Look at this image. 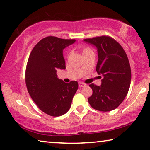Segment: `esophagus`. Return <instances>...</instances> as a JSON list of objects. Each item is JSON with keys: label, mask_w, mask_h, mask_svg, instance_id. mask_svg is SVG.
Here are the masks:
<instances>
[{"label": "esophagus", "mask_w": 150, "mask_h": 150, "mask_svg": "<svg viewBox=\"0 0 150 150\" xmlns=\"http://www.w3.org/2000/svg\"><path fill=\"white\" fill-rule=\"evenodd\" d=\"M86 86V84L84 83L83 82H79V87H85Z\"/></svg>", "instance_id": "obj_1"}]
</instances>
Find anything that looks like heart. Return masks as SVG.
<instances>
[{
  "label": "heart",
  "instance_id": "b5f03b06",
  "mask_svg": "<svg viewBox=\"0 0 150 150\" xmlns=\"http://www.w3.org/2000/svg\"><path fill=\"white\" fill-rule=\"evenodd\" d=\"M87 50H89V49H87V48H85V49H84V51H87Z\"/></svg>",
  "mask_w": 150,
  "mask_h": 150
}]
</instances>
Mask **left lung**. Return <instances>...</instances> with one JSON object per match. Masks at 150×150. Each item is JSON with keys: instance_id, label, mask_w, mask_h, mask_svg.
I'll return each instance as SVG.
<instances>
[{"instance_id": "obj_1", "label": "left lung", "mask_w": 150, "mask_h": 150, "mask_svg": "<svg viewBox=\"0 0 150 150\" xmlns=\"http://www.w3.org/2000/svg\"><path fill=\"white\" fill-rule=\"evenodd\" d=\"M84 41L97 47L96 71L103 75L101 86L89 85L93 94L88 101L96 110H113L124 100L130 87L132 74L127 54L120 44L111 37H97L85 39Z\"/></svg>"}]
</instances>
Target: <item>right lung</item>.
Returning a JSON list of instances; mask_svg holds the SVG:
<instances>
[{"label":"right lung","instance_id":"right-lung-1","mask_svg":"<svg viewBox=\"0 0 150 150\" xmlns=\"http://www.w3.org/2000/svg\"><path fill=\"white\" fill-rule=\"evenodd\" d=\"M75 39L49 36L41 39L30 53L26 67L25 82L28 93L42 111L58 117L69 110L78 83L59 79L57 70L65 69L63 50Z\"/></svg>","mask_w":150,"mask_h":150}]
</instances>
